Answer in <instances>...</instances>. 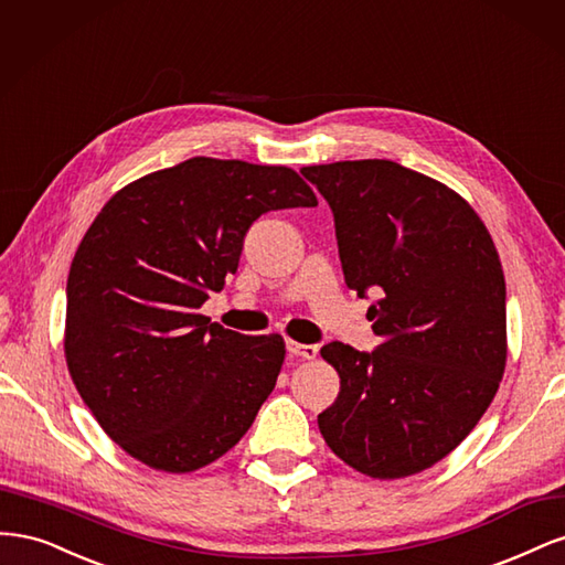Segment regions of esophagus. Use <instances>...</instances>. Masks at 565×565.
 I'll list each match as a JSON object with an SVG mask.
<instances>
[{
    "label": "esophagus",
    "mask_w": 565,
    "mask_h": 565,
    "mask_svg": "<svg viewBox=\"0 0 565 565\" xmlns=\"http://www.w3.org/2000/svg\"><path fill=\"white\" fill-rule=\"evenodd\" d=\"M287 351L292 353V355L306 358V361H313V358L318 355V347L316 344H297V341H292V339L287 341Z\"/></svg>",
    "instance_id": "34e87169"
}]
</instances>
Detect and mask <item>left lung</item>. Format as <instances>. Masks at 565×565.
<instances>
[{"instance_id": "1", "label": "left lung", "mask_w": 565, "mask_h": 565, "mask_svg": "<svg viewBox=\"0 0 565 565\" xmlns=\"http://www.w3.org/2000/svg\"><path fill=\"white\" fill-rule=\"evenodd\" d=\"M334 214L344 280L370 289L374 351L330 341L339 396L320 434L349 467L403 478L434 467L483 417L507 363V287L471 204L391 160L303 167Z\"/></svg>"}]
</instances>
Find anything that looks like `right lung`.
Instances as JSON below:
<instances>
[{
  "label": "right lung",
  "instance_id": "1",
  "mask_svg": "<svg viewBox=\"0 0 565 565\" xmlns=\"http://www.w3.org/2000/svg\"><path fill=\"white\" fill-rule=\"evenodd\" d=\"M316 204L295 169L214 158L160 169L106 202L67 276L65 361L127 455L185 473L247 434L276 386L285 341L198 311L237 270L256 218Z\"/></svg>",
  "mask_w": 565,
  "mask_h": 565
}]
</instances>
